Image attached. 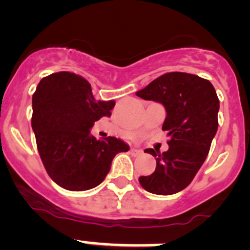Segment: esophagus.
I'll list each match as a JSON object with an SVG mask.
<instances>
[{
  "label": "esophagus",
  "instance_id": "34e87169",
  "mask_svg": "<svg viewBox=\"0 0 250 250\" xmlns=\"http://www.w3.org/2000/svg\"><path fill=\"white\" fill-rule=\"evenodd\" d=\"M131 153H132L133 155H140V154H142L143 153V150L142 149H137V148H131Z\"/></svg>",
  "mask_w": 250,
  "mask_h": 250
}]
</instances>
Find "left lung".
Returning <instances> with one entry per match:
<instances>
[{
	"label": "left lung",
	"mask_w": 250,
	"mask_h": 250,
	"mask_svg": "<svg viewBox=\"0 0 250 250\" xmlns=\"http://www.w3.org/2000/svg\"><path fill=\"white\" fill-rule=\"evenodd\" d=\"M136 95L162 103L167 110L163 131L170 140L169 149L148 148L155 158L153 174L138 179L146 191L169 196L186 188L208 155L217 131L220 102L209 80L188 73L172 71L159 76Z\"/></svg>",
	"instance_id": "obj_1"
}]
</instances>
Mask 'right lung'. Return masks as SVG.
<instances>
[{"instance_id": "add662e5", "label": "right lung", "mask_w": 250, "mask_h": 250, "mask_svg": "<svg viewBox=\"0 0 250 250\" xmlns=\"http://www.w3.org/2000/svg\"><path fill=\"white\" fill-rule=\"evenodd\" d=\"M114 101H96L83 76L59 71L39 83L33 95L31 126L47 174L62 188L87 191L98 186L113 158L130 149L117 137L96 140L93 123L110 117Z\"/></svg>"}]
</instances>
